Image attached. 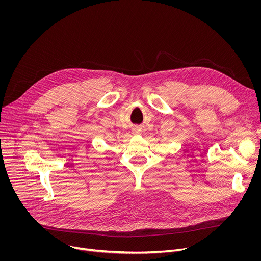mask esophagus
<instances>
[{"mask_svg":"<svg viewBox=\"0 0 261 261\" xmlns=\"http://www.w3.org/2000/svg\"><path fill=\"white\" fill-rule=\"evenodd\" d=\"M135 132H136V133H141L142 130H141L140 128H136V129H135Z\"/></svg>","mask_w":261,"mask_h":261,"instance_id":"1","label":"esophagus"}]
</instances>
